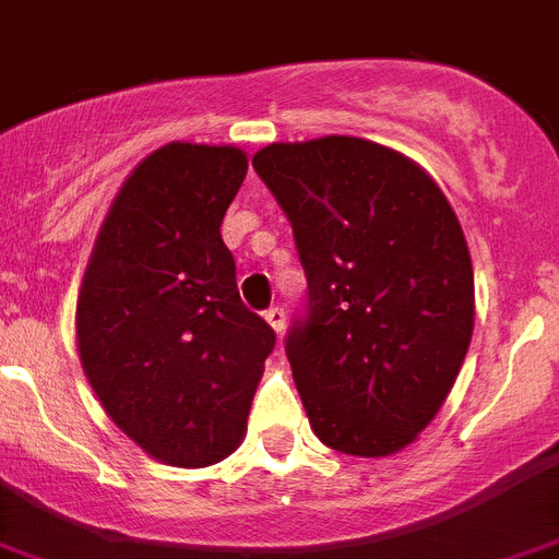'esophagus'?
Instances as JSON below:
<instances>
[{
	"label": "esophagus",
	"mask_w": 559,
	"mask_h": 559,
	"mask_svg": "<svg viewBox=\"0 0 559 559\" xmlns=\"http://www.w3.org/2000/svg\"><path fill=\"white\" fill-rule=\"evenodd\" d=\"M265 324L271 326V330L276 332V335H283L285 332V310L283 307H271V310H265Z\"/></svg>",
	"instance_id": "1"
}]
</instances>
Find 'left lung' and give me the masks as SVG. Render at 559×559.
Returning a JSON list of instances; mask_svg holds the SVG:
<instances>
[{"instance_id": "left-lung-1", "label": "left lung", "mask_w": 559, "mask_h": 559, "mask_svg": "<svg viewBox=\"0 0 559 559\" xmlns=\"http://www.w3.org/2000/svg\"><path fill=\"white\" fill-rule=\"evenodd\" d=\"M294 227L307 319L285 341L321 443L402 452L447 402L474 332V269L452 204L402 152L352 135L252 157Z\"/></svg>"}]
</instances>
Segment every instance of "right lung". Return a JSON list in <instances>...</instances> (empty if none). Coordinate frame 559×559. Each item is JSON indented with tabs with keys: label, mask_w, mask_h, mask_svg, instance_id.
<instances>
[{
	"label": "right lung",
	"mask_w": 559,
	"mask_h": 559,
	"mask_svg": "<svg viewBox=\"0 0 559 559\" xmlns=\"http://www.w3.org/2000/svg\"><path fill=\"white\" fill-rule=\"evenodd\" d=\"M238 146L171 141L107 207L76 294V352L112 424L150 457L204 468L240 447L274 330L246 310L222 222Z\"/></svg>",
	"instance_id": "1"
}]
</instances>
